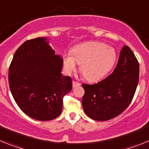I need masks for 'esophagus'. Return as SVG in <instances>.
Wrapping results in <instances>:
<instances>
[{
	"label": "esophagus",
	"instance_id": "obj_1",
	"mask_svg": "<svg viewBox=\"0 0 149 149\" xmlns=\"http://www.w3.org/2000/svg\"><path fill=\"white\" fill-rule=\"evenodd\" d=\"M81 86V84H79V83L76 82V81H73V87H76V86Z\"/></svg>",
	"mask_w": 149,
	"mask_h": 149
}]
</instances>
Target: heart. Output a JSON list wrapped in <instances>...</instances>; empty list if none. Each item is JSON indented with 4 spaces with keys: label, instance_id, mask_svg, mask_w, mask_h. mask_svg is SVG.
<instances>
[{
    "label": "heart",
    "instance_id": "obj_1",
    "mask_svg": "<svg viewBox=\"0 0 149 149\" xmlns=\"http://www.w3.org/2000/svg\"><path fill=\"white\" fill-rule=\"evenodd\" d=\"M72 54H64L63 62L68 73L74 72L78 63L84 77L89 81H98L104 77L116 61L115 49L103 42H87L74 47Z\"/></svg>",
    "mask_w": 149,
    "mask_h": 149
}]
</instances>
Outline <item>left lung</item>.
<instances>
[{
	"instance_id": "1",
	"label": "left lung",
	"mask_w": 149,
	"mask_h": 149,
	"mask_svg": "<svg viewBox=\"0 0 149 149\" xmlns=\"http://www.w3.org/2000/svg\"><path fill=\"white\" fill-rule=\"evenodd\" d=\"M139 63L130 48L124 45L116 67L108 77L95 84H82V104L92 119L107 121L121 114L134 98L139 82Z\"/></svg>"
}]
</instances>
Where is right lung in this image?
Wrapping results in <instances>:
<instances>
[{
  "instance_id": "add662e5",
  "label": "right lung",
  "mask_w": 149,
  "mask_h": 149,
  "mask_svg": "<svg viewBox=\"0 0 149 149\" xmlns=\"http://www.w3.org/2000/svg\"><path fill=\"white\" fill-rule=\"evenodd\" d=\"M49 39L27 40L15 51L9 69V84L21 110L32 119H56L63 109V96L72 89V80L61 73L63 59Z\"/></svg>"
}]
</instances>
